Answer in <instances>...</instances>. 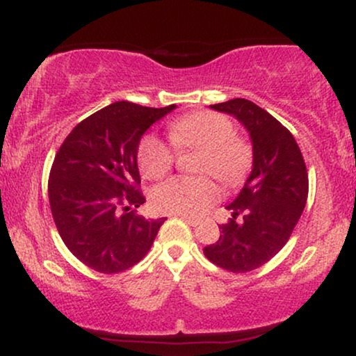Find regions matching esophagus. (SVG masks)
<instances>
[{
  "label": "esophagus",
  "instance_id": "34e87169",
  "mask_svg": "<svg viewBox=\"0 0 356 356\" xmlns=\"http://www.w3.org/2000/svg\"><path fill=\"white\" fill-rule=\"evenodd\" d=\"M179 218L186 220V222L189 224V226H197V224H199V219H195V218H191V216H186V214H179Z\"/></svg>",
  "mask_w": 356,
  "mask_h": 356
}]
</instances>
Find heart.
I'll use <instances>...</instances> for the list:
<instances>
[{
    "instance_id": "heart-1",
    "label": "heart",
    "mask_w": 356,
    "mask_h": 356,
    "mask_svg": "<svg viewBox=\"0 0 356 356\" xmlns=\"http://www.w3.org/2000/svg\"><path fill=\"white\" fill-rule=\"evenodd\" d=\"M169 136L177 149H199L197 170L212 174L224 186H234L251 165V149L236 137L234 125L220 113L201 110L170 122ZM138 169L147 179H161L174 164L172 147L154 134L138 142ZM216 182L207 175L167 179L152 192V204L159 212L199 216L218 199Z\"/></svg>"
}]
</instances>
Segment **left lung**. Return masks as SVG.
<instances>
[{"instance_id": "left-lung-1", "label": "left lung", "mask_w": 356, "mask_h": 356, "mask_svg": "<svg viewBox=\"0 0 356 356\" xmlns=\"http://www.w3.org/2000/svg\"><path fill=\"white\" fill-rule=\"evenodd\" d=\"M211 108L234 117L246 129L252 169L226 206L232 219L219 226L218 243L204 248V254L227 271L248 273L268 263L288 243L308 199V172L295 137L264 108L244 99Z\"/></svg>"}]
</instances>
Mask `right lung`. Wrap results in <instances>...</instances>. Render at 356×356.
I'll list each match as a JSON object with an SVG mask.
<instances>
[{
  "label": "right lung",
  "mask_w": 356,
  "mask_h": 356,
  "mask_svg": "<svg viewBox=\"0 0 356 356\" xmlns=\"http://www.w3.org/2000/svg\"><path fill=\"white\" fill-rule=\"evenodd\" d=\"M177 108L115 102L68 134L53 161L48 197L61 239L88 268L105 275L132 268L149 252L165 218L145 219L137 186L138 142Z\"/></svg>",
  "instance_id": "right-lung-1"
}]
</instances>
